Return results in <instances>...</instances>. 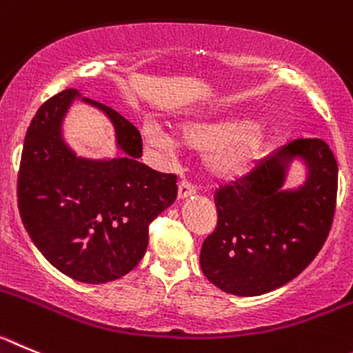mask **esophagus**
Returning a JSON list of instances; mask_svg holds the SVG:
<instances>
[{"mask_svg":"<svg viewBox=\"0 0 353 353\" xmlns=\"http://www.w3.org/2000/svg\"><path fill=\"white\" fill-rule=\"evenodd\" d=\"M195 195V188H193L190 183H181L179 188H177V199L184 200L188 199V196Z\"/></svg>","mask_w":353,"mask_h":353,"instance_id":"1","label":"esophagus"}]
</instances>
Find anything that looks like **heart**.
Wrapping results in <instances>:
<instances>
[{
	"mask_svg": "<svg viewBox=\"0 0 353 353\" xmlns=\"http://www.w3.org/2000/svg\"><path fill=\"white\" fill-rule=\"evenodd\" d=\"M142 137L158 157L169 160L179 148L202 151V169L211 179L236 183L260 165L269 145L268 128L239 117L193 119L177 126V132L161 128L153 121L142 125Z\"/></svg>",
	"mask_w": 353,
	"mask_h": 353,
	"instance_id": "obj_1",
	"label": "heart"
}]
</instances>
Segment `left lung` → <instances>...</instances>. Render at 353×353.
I'll return each instance as SVG.
<instances>
[{"label":"left lung","instance_id":"obj_1","mask_svg":"<svg viewBox=\"0 0 353 353\" xmlns=\"http://www.w3.org/2000/svg\"><path fill=\"white\" fill-rule=\"evenodd\" d=\"M294 163L305 181L287 189ZM338 163L320 139L279 148L244 179L216 193L218 225L200 250V268L214 287L253 297L283 287L325 243L334 218Z\"/></svg>","mask_w":353,"mask_h":353}]
</instances>
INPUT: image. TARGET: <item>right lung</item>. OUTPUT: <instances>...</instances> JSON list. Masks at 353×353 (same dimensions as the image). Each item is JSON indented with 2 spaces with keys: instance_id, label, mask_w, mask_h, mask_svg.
I'll use <instances>...</instances> for the list:
<instances>
[{
  "instance_id": "1",
  "label": "right lung",
  "mask_w": 353,
  "mask_h": 353,
  "mask_svg": "<svg viewBox=\"0 0 353 353\" xmlns=\"http://www.w3.org/2000/svg\"><path fill=\"white\" fill-rule=\"evenodd\" d=\"M75 101L110 119L119 157H79L65 144L62 123ZM141 157L139 130L77 90L61 91L37 110L19 167V212L34 246L63 274L107 283L141 262L149 223L177 196L176 176L149 169Z\"/></svg>"
}]
</instances>
